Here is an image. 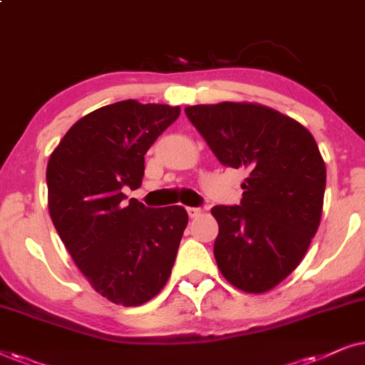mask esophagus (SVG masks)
Wrapping results in <instances>:
<instances>
[{"label":"esophagus","instance_id":"esophagus-1","mask_svg":"<svg viewBox=\"0 0 365 365\" xmlns=\"http://www.w3.org/2000/svg\"><path fill=\"white\" fill-rule=\"evenodd\" d=\"M187 213H188V217L190 218H195V217H198L202 213V208H197V207H188L187 208Z\"/></svg>","mask_w":365,"mask_h":365}]
</instances>
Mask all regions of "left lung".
Here are the masks:
<instances>
[{
	"label": "left lung",
	"instance_id": "left-lung-1",
	"mask_svg": "<svg viewBox=\"0 0 365 365\" xmlns=\"http://www.w3.org/2000/svg\"><path fill=\"white\" fill-rule=\"evenodd\" d=\"M218 162L247 172L240 205H217L213 254L237 289L264 294L302 262L317 232L325 163L305 126L259 103L187 106Z\"/></svg>",
	"mask_w": 365,
	"mask_h": 365
}]
</instances>
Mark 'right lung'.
Listing matches in <instances>:
<instances>
[{"instance_id":"right-lung-1","label":"right lung","mask_w":365,"mask_h":365,"mask_svg":"<svg viewBox=\"0 0 365 365\" xmlns=\"http://www.w3.org/2000/svg\"><path fill=\"white\" fill-rule=\"evenodd\" d=\"M180 106L116 101L80 118L46 167L48 208L58 235L96 292L137 307L167 284L188 223L180 205L125 202L142 185L145 153Z\"/></svg>"}]
</instances>
